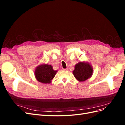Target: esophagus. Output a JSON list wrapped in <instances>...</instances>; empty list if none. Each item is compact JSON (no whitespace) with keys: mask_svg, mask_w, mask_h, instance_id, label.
<instances>
[{"mask_svg":"<svg viewBox=\"0 0 125 125\" xmlns=\"http://www.w3.org/2000/svg\"><path fill=\"white\" fill-rule=\"evenodd\" d=\"M62 69V70H63V71H66V70H68V69H67V68H66V69Z\"/></svg>","mask_w":125,"mask_h":125,"instance_id":"1","label":"esophagus"}]
</instances>
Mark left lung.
<instances>
[{
    "label": "left lung",
    "instance_id": "obj_1",
    "mask_svg": "<svg viewBox=\"0 0 125 125\" xmlns=\"http://www.w3.org/2000/svg\"><path fill=\"white\" fill-rule=\"evenodd\" d=\"M93 73L92 67L89 64L79 62L74 67L73 74L74 77L80 81H84L91 77Z\"/></svg>",
    "mask_w": 125,
    "mask_h": 125
}]
</instances>
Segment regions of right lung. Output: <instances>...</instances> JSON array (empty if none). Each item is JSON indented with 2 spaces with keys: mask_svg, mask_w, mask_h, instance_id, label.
I'll list each match as a JSON object with an SVG mask.
<instances>
[{
  "mask_svg": "<svg viewBox=\"0 0 125 125\" xmlns=\"http://www.w3.org/2000/svg\"><path fill=\"white\" fill-rule=\"evenodd\" d=\"M57 71L54 70L51 65H43L38 67L35 71V75L37 81L43 83H50L54 78Z\"/></svg>",
  "mask_w": 125,
  "mask_h": 125,
  "instance_id": "obj_1",
  "label": "right lung"
}]
</instances>
